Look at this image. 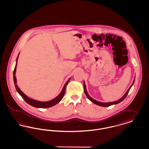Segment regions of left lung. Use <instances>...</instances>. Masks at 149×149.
<instances>
[{
    "label": "left lung",
    "instance_id": "8db88e82",
    "mask_svg": "<svg viewBox=\"0 0 149 149\" xmlns=\"http://www.w3.org/2000/svg\"><path fill=\"white\" fill-rule=\"evenodd\" d=\"M135 79H134V81H133V83H132V84H131V85L130 86V87L128 88V89L127 90V91L126 92V93L124 94V95L120 98V99H119V100H116V101H114V102H108V103H103V102H99V101H97V100H95V99H93L89 95V94L87 92V91H86V85H85V82L84 81V93H85V95H86V96L87 97V98H88V99H89L92 103H94V104H97V105H98L99 106L101 107H109L110 106H112V105H113V104H118V103H120V102H122L123 100H124V99H125V98L127 97V95L128 93L129 92V91H130V89L131 88V87H132V86L134 85V82H135Z\"/></svg>",
    "mask_w": 149,
    "mask_h": 149
}]
</instances>
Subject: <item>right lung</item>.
<instances>
[{"mask_svg": "<svg viewBox=\"0 0 149 149\" xmlns=\"http://www.w3.org/2000/svg\"><path fill=\"white\" fill-rule=\"evenodd\" d=\"M19 55V53L18 56L17 57V59H16V64H15V68H14V71H13V80H14V85H15V89H16L17 92L19 94V95L22 97V98L24 99L29 105L36 107V108H49L51 107L54 106H55V105L57 104L58 103H59L61 100V99H63V98L64 97L66 85L68 84V83H69V81H70L71 78H69L68 80V81L65 84L61 93L58 94V95H57L56 97L54 99H52V100H49V101H47V102H41V101L36 100L35 99H31L28 96H27L24 93L22 92V91L19 89V88L18 86V85H17V79H16V77H15V72H16V69H17V60H18V58Z\"/></svg>", "mask_w": 149, "mask_h": 149, "instance_id": "1", "label": "right lung"}]
</instances>
